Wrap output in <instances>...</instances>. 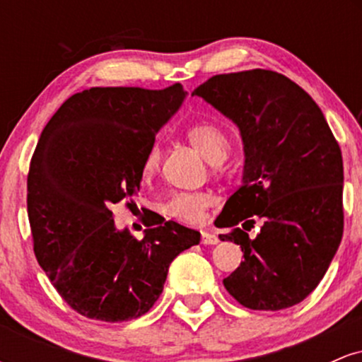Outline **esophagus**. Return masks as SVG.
Wrapping results in <instances>:
<instances>
[{
	"instance_id": "obj_1",
	"label": "esophagus",
	"mask_w": 362,
	"mask_h": 362,
	"mask_svg": "<svg viewBox=\"0 0 362 362\" xmlns=\"http://www.w3.org/2000/svg\"><path fill=\"white\" fill-rule=\"evenodd\" d=\"M219 242L218 235L213 233V231H202V243L204 245H216Z\"/></svg>"
}]
</instances>
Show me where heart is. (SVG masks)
Segmentation results:
<instances>
[{
  "label": "heart",
  "instance_id": "obj_1",
  "mask_svg": "<svg viewBox=\"0 0 362 362\" xmlns=\"http://www.w3.org/2000/svg\"><path fill=\"white\" fill-rule=\"evenodd\" d=\"M187 139L192 146L206 158L209 163H223L230 155V138L221 127L209 122H199L187 129ZM161 149L153 144L148 149L141 163V175L149 180L160 172ZM216 197L213 192H175L165 201L163 213L180 223L197 224L204 221L206 211L214 206Z\"/></svg>",
  "mask_w": 362,
  "mask_h": 362
}]
</instances>
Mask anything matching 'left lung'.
I'll return each instance as SVG.
<instances>
[{"instance_id": "8db88e82", "label": "left lung", "mask_w": 362, "mask_h": 362, "mask_svg": "<svg viewBox=\"0 0 362 362\" xmlns=\"http://www.w3.org/2000/svg\"><path fill=\"white\" fill-rule=\"evenodd\" d=\"M240 127L243 184L216 219L243 262L223 279L250 310L305 300L325 276L344 233V165L337 139L313 98L269 69L216 74L192 91ZM264 221L257 239L247 230Z\"/></svg>"}]
</instances>
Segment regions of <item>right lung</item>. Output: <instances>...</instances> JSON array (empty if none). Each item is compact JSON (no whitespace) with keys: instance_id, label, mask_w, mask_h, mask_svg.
<instances>
[{"instance_id":"right-lung-1","label":"right lung","mask_w":362,"mask_h":362,"mask_svg":"<svg viewBox=\"0 0 362 362\" xmlns=\"http://www.w3.org/2000/svg\"><path fill=\"white\" fill-rule=\"evenodd\" d=\"M184 98L180 83L95 86L71 95L40 134L27 177L34 252L83 317L117 323L148 313L173 259L201 240L161 216L138 240L115 230L110 211L138 194L143 158Z\"/></svg>"}]
</instances>
